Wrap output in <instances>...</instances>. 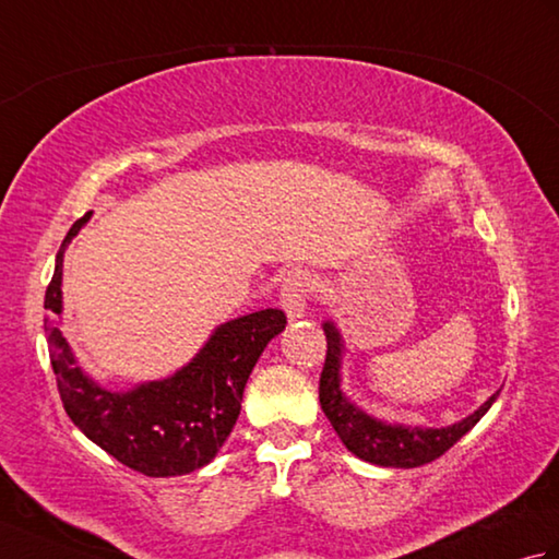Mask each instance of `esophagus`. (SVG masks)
Segmentation results:
<instances>
[{"mask_svg":"<svg viewBox=\"0 0 559 559\" xmlns=\"http://www.w3.org/2000/svg\"><path fill=\"white\" fill-rule=\"evenodd\" d=\"M312 293V278L307 271H290L286 278H283L281 286V307L283 312L288 314L290 322L295 319H302L307 310V300H310Z\"/></svg>","mask_w":559,"mask_h":559,"instance_id":"esophagus-1","label":"esophagus"}]
</instances>
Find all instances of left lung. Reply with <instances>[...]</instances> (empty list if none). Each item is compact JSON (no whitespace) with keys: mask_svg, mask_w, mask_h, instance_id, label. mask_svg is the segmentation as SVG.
I'll list each match as a JSON object with an SVG mask.
<instances>
[{"mask_svg":"<svg viewBox=\"0 0 559 559\" xmlns=\"http://www.w3.org/2000/svg\"><path fill=\"white\" fill-rule=\"evenodd\" d=\"M326 334V360L322 377H319V403L334 425L341 442L348 451L362 461L377 463L386 468H415L423 463L439 459L454 447L459 439L476 425L485 413L490 411L500 391L463 418L447 427H413V425H391L367 415L362 408L346 399L341 389V360H343V338L334 322H324Z\"/></svg>","mask_w":559,"mask_h":559,"instance_id":"1","label":"left lung"}]
</instances>
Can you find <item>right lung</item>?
<instances>
[{"instance_id":"add662e5","label":"right lung","mask_w":559,"mask_h":559,"mask_svg":"<svg viewBox=\"0 0 559 559\" xmlns=\"http://www.w3.org/2000/svg\"><path fill=\"white\" fill-rule=\"evenodd\" d=\"M88 218L91 211L71 225L45 293V336L59 399L71 423L124 466L148 478L185 476L213 461L233 432L247 379L266 343L286 329V314L269 307L230 319L175 374L129 391L103 389L76 365L55 324L62 314L64 249Z\"/></svg>"}]
</instances>
